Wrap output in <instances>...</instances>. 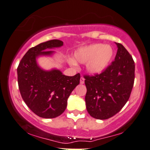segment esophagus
Segmentation results:
<instances>
[{
  "mask_svg": "<svg viewBox=\"0 0 150 150\" xmlns=\"http://www.w3.org/2000/svg\"><path fill=\"white\" fill-rule=\"evenodd\" d=\"M84 78L83 77H81L80 78V84H84Z\"/></svg>",
  "mask_w": 150,
  "mask_h": 150,
  "instance_id": "34e87169",
  "label": "esophagus"
}]
</instances>
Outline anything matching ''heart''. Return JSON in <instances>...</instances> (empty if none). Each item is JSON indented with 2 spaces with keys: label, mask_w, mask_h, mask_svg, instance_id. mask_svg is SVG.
Listing matches in <instances>:
<instances>
[{
  "label": "heart",
  "mask_w": 150,
  "mask_h": 150,
  "mask_svg": "<svg viewBox=\"0 0 150 150\" xmlns=\"http://www.w3.org/2000/svg\"><path fill=\"white\" fill-rule=\"evenodd\" d=\"M114 56V50L109 45L93 43L78 48L74 52L73 59H70L72 66L76 62L85 64L89 73L96 75L101 73L108 67Z\"/></svg>",
  "instance_id": "heart-1"
}]
</instances>
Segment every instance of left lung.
<instances>
[{
	"mask_svg": "<svg viewBox=\"0 0 150 150\" xmlns=\"http://www.w3.org/2000/svg\"><path fill=\"white\" fill-rule=\"evenodd\" d=\"M115 61L102 73L86 75V107L97 120H107L119 112L129 100L135 79L133 58L120 43H116Z\"/></svg>",
	"mask_w": 150,
	"mask_h": 150,
	"instance_id": "left-lung-1",
	"label": "left lung"
}]
</instances>
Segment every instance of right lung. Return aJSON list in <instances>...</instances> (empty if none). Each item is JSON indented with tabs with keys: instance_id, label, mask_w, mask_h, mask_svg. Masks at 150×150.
<instances>
[{
	"instance_id": "obj_1",
	"label": "right lung",
	"mask_w": 150,
	"mask_h": 150,
	"mask_svg": "<svg viewBox=\"0 0 150 150\" xmlns=\"http://www.w3.org/2000/svg\"><path fill=\"white\" fill-rule=\"evenodd\" d=\"M64 42L52 40L30 48L25 54L17 68V80L23 101L38 116L55 118L66 110L70 93L80 84V75H63L61 70L53 68L45 70L37 63V58L52 56L51 49L60 47Z\"/></svg>"
}]
</instances>
